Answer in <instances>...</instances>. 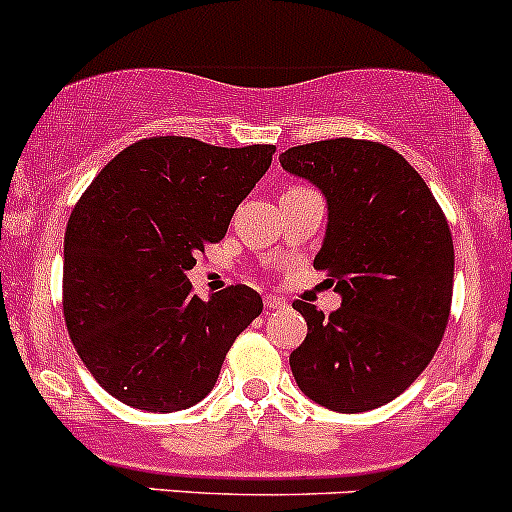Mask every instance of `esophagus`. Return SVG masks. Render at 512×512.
Masks as SVG:
<instances>
[{
  "instance_id": "34e87169",
  "label": "esophagus",
  "mask_w": 512,
  "mask_h": 512,
  "mask_svg": "<svg viewBox=\"0 0 512 512\" xmlns=\"http://www.w3.org/2000/svg\"><path fill=\"white\" fill-rule=\"evenodd\" d=\"M263 303H266L268 310H276V308H286V300L278 298V295H263Z\"/></svg>"
}]
</instances>
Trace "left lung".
I'll return each mask as SVG.
<instances>
[{
	"instance_id": "obj_1",
	"label": "left lung",
	"mask_w": 512,
	"mask_h": 512,
	"mask_svg": "<svg viewBox=\"0 0 512 512\" xmlns=\"http://www.w3.org/2000/svg\"><path fill=\"white\" fill-rule=\"evenodd\" d=\"M281 167L308 179L328 204L313 266L328 271L340 308L325 320L295 300L308 323L291 352L300 392L333 412H370L426 370L453 293V241L419 172L392 147L323 140L283 152Z\"/></svg>"
}]
</instances>
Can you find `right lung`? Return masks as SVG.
I'll return each instance as SVG.
<instances>
[{
	"instance_id": "1",
	"label": "right lung",
	"mask_w": 512,
	"mask_h": 512,
	"mask_svg": "<svg viewBox=\"0 0 512 512\" xmlns=\"http://www.w3.org/2000/svg\"><path fill=\"white\" fill-rule=\"evenodd\" d=\"M273 145L147 138L115 155L78 199L63 241V315L83 365L115 399L179 412L217 384L263 310L254 288L192 293L187 271L224 239L271 167Z\"/></svg>"
}]
</instances>
